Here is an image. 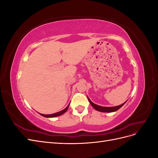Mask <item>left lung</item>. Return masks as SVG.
Instances as JSON below:
<instances>
[{"label":"left lung","mask_w":158,"mask_h":158,"mask_svg":"<svg viewBox=\"0 0 158 158\" xmlns=\"http://www.w3.org/2000/svg\"><path fill=\"white\" fill-rule=\"evenodd\" d=\"M88 101L89 102V103L91 104V106H92L95 110H97V111H100V112H104V113H111V112L116 111L118 109H120L121 107H123V105L125 103V102L124 103L120 105V106H115V107H102V106H98V105L94 103L89 99L88 97Z\"/></svg>","instance_id":"1"}]
</instances>
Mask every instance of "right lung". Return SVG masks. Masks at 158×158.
<instances>
[{"label":"right lung","instance_id":"1","mask_svg":"<svg viewBox=\"0 0 158 158\" xmlns=\"http://www.w3.org/2000/svg\"><path fill=\"white\" fill-rule=\"evenodd\" d=\"M69 105L70 103L69 104V106L66 107L64 109L62 110V111H59V112H57V113H53V114H41L42 116H44L45 117H48V118H51V117H58V116H60L61 115V114H63V113H64L66 111H67L68 109H69Z\"/></svg>","mask_w":158,"mask_h":158}]
</instances>
